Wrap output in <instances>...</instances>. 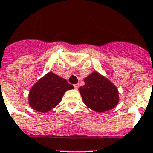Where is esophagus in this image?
<instances>
[{
    "instance_id": "1",
    "label": "esophagus",
    "mask_w": 153,
    "mask_h": 153,
    "mask_svg": "<svg viewBox=\"0 0 153 153\" xmlns=\"http://www.w3.org/2000/svg\"><path fill=\"white\" fill-rule=\"evenodd\" d=\"M74 87H75V89H78V84L74 85Z\"/></svg>"
}]
</instances>
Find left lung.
I'll return each instance as SVG.
<instances>
[{"instance_id":"8db88e82","label":"left lung","mask_w":153,"mask_h":153,"mask_svg":"<svg viewBox=\"0 0 153 153\" xmlns=\"http://www.w3.org/2000/svg\"><path fill=\"white\" fill-rule=\"evenodd\" d=\"M85 85L78 88L85 104L97 112L112 109L119 103V92L109 80L97 71L84 79Z\"/></svg>"}]
</instances>
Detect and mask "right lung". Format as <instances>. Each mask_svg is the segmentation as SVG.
<instances>
[{
	"label": "right lung",
	"mask_w": 153,
	"mask_h": 153,
	"mask_svg": "<svg viewBox=\"0 0 153 153\" xmlns=\"http://www.w3.org/2000/svg\"><path fill=\"white\" fill-rule=\"evenodd\" d=\"M73 86L53 72L48 73L35 83L30 90L29 105L40 112H47L61 102L64 93Z\"/></svg>",
	"instance_id": "right-lung-1"
}]
</instances>
